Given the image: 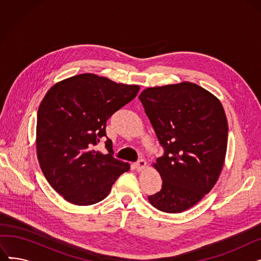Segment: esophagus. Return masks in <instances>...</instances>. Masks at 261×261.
<instances>
[{
    "instance_id": "34e87169",
    "label": "esophagus",
    "mask_w": 261,
    "mask_h": 261,
    "mask_svg": "<svg viewBox=\"0 0 261 261\" xmlns=\"http://www.w3.org/2000/svg\"><path fill=\"white\" fill-rule=\"evenodd\" d=\"M146 164H147L146 161L144 159H141L140 161H138V162L134 164V167H135V169L138 170V171H143L145 169V167H146Z\"/></svg>"
}]
</instances>
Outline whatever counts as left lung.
I'll use <instances>...</instances> for the list:
<instances>
[{"label":"left lung","mask_w":261,"mask_h":261,"mask_svg":"<svg viewBox=\"0 0 261 261\" xmlns=\"http://www.w3.org/2000/svg\"><path fill=\"white\" fill-rule=\"evenodd\" d=\"M139 98L164 148L153 164L162 189L149 202L164 213H182L208 194L221 173L228 132L224 109L191 82L148 88Z\"/></svg>","instance_id":"obj_1"}]
</instances>
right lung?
Segmentation results:
<instances>
[{"instance_id": "obj_1", "label": "right lung", "mask_w": 261, "mask_h": 261, "mask_svg": "<svg viewBox=\"0 0 261 261\" xmlns=\"http://www.w3.org/2000/svg\"><path fill=\"white\" fill-rule=\"evenodd\" d=\"M139 86L80 74L53 86L37 116V156L49 185L75 205L103 200L130 165L113 156L107 120L133 98ZM106 138L108 153L94 150Z\"/></svg>"}]
</instances>
